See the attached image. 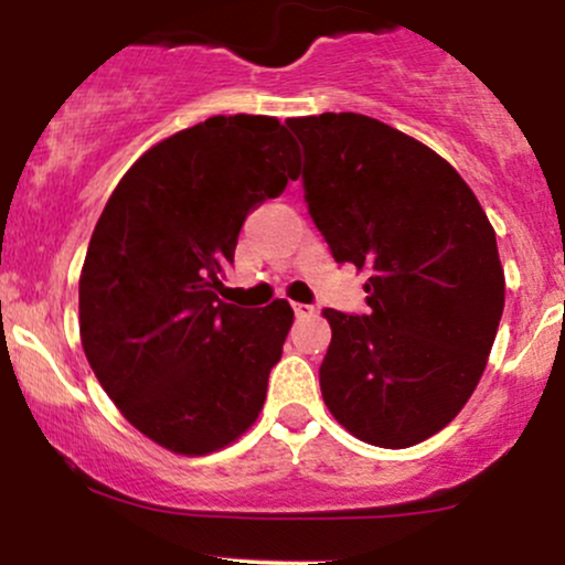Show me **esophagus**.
<instances>
[{
    "mask_svg": "<svg viewBox=\"0 0 565 565\" xmlns=\"http://www.w3.org/2000/svg\"><path fill=\"white\" fill-rule=\"evenodd\" d=\"M291 308H295L297 316H313L316 313L313 305H305V302H295V305H291Z\"/></svg>",
    "mask_w": 565,
    "mask_h": 565,
    "instance_id": "34e87169",
    "label": "esophagus"
}]
</instances>
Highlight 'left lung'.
Masks as SVG:
<instances>
[{"label":"left lung","mask_w":565,"mask_h":565,"mask_svg":"<svg viewBox=\"0 0 565 565\" xmlns=\"http://www.w3.org/2000/svg\"><path fill=\"white\" fill-rule=\"evenodd\" d=\"M305 204L337 263L369 270L366 313L327 308L323 404L355 438L406 449L481 380L504 308L497 236L446 159L364 114L287 119Z\"/></svg>","instance_id":"left-lung-1"}]
</instances>
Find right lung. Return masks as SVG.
Listing matches in <instances>:
<instances>
[{
    "mask_svg": "<svg viewBox=\"0 0 565 565\" xmlns=\"http://www.w3.org/2000/svg\"><path fill=\"white\" fill-rule=\"evenodd\" d=\"M274 116H212L161 140L114 188L79 278L82 348L142 436L201 457L257 419L295 319L223 302L238 231L297 174Z\"/></svg>",
    "mask_w": 565,
    "mask_h": 565,
    "instance_id": "right-lung-1",
    "label": "right lung"
}]
</instances>
